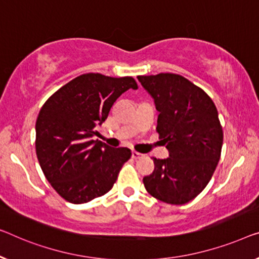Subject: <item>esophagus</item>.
Instances as JSON below:
<instances>
[{"label": "esophagus", "mask_w": 259, "mask_h": 259, "mask_svg": "<svg viewBox=\"0 0 259 259\" xmlns=\"http://www.w3.org/2000/svg\"><path fill=\"white\" fill-rule=\"evenodd\" d=\"M131 156H133L134 159H138V158L143 157V154L140 153V152H137V151H133V154H131Z\"/></svg>", "instance_id": "esophagus-1"}]
</instances>
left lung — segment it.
<instances>
[{
    "label": "left lung",
    "instance_id": "left-lung-1",
    "mask_svg": "<svg viewBox=\"0 0 259 259\" xmlns=\"http://www.w3.org/2000/svg\"><path fill=\"white\" fill-rule=\"evenodd\" d=\"M159 115L157 131L168 157L153 158L143 178L150 194L169 204L190 202L211 179L221 156L222 126L218 109L201 88L173 73L137 76Z\"/></svg>",
    "mask_w": 259,
    "mask_h": 259
}]
</instances>
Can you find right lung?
Returning <instances> with one entry per match:
<instances>
[{"mask_svg":"<svg viewBox=\"0 0 259 259\" xmlns=\"http://www.w3.org/2000/svg\"><path fill=\"white\" fill-rule=\"evenodd\" d=\"M137 90L131 76L87 73L58 90L41 107L36 122V153L46 179L61 198L80 204L113 188L128 148L94 141L123 93Z\"/></svg>","mask_w":259,"mask_h":259,"instance_id":"obj_1","label":"right lung"}]
</instances>
